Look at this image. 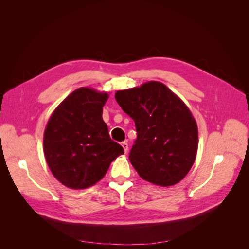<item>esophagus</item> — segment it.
Here are the masks:
<instances>
[{
    "instance_id": "34e87169",
    "label": "esophagus",
    "mask_w": 249,
    "mask_h": 249,
    "mask_svg": "<svg viewBox=\"0 0 249 249\" xmlns=\"http://www.w3.org/2000/svg\"><path fill=\"white\" fill-rule=\"evenodd\" d=\"M120 144H122V146L124 147V153H127V149H129V145H127V143L125 141H124V142L120 143Z\"/></svg>"
}]
</instances>
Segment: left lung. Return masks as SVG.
Masks as SVG:
<instances>
[{
	"mask_svg": "<svg viewBox=\"0 0 249 249\" xmlns=\"http://www.w3.org/2000/svg\"><path fill=\"white\" fill-rule=\"evenodd\" d=\"M115 100L135 122L129 159L138 175L163 187L182 180L195 161L197 124L185 103L160 82L119 90Z\"/></svg>",
	"mask_w": 249,
	"mask_h": 249,
	"instance_id": "left-lung-1",
	"label": "left lung"
}]
</instances>
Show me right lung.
Here are the masks:
<instances>
[{
	"label": "right lung",
	"instance_id": "add662e5",
	"mask_svg": "<svg viewBox=\"0 0 249 249\" xmlns=\"http://www.w3.org/2000/svg\"><path fill=\"white\" fill-rule=\"evenodd\" d=\"M107 92L74 90L51 115L43 152L54 177L71 189H85L104 178L124 148L111 140L103 120Z\"/></svg>",
	"mask_w": 249,
	"mask_h": 249
}]
</instances>
